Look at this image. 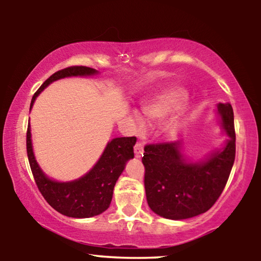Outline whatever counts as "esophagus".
<instances>
[{"mask_svg":"<svg viewBox=\"0 0 261 261\" xmlns=\"http://www.w3.org/2000/svg\"><path fill=\"white\" fill-rule=\"evenodd\" d=\"M144 153V143L143 141H137L135 145V155L136 158H140Z\"/></svg>","mask_w":261,"mask_h":261,"instance_id":"34e87169","label":"esophagus"}]
</instances>
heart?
<instances>
[{"instance_id":"1","label":"heart","mask_w":261,"mask_h":261,"mask_svg":"<svg viewBox=\"0 0 261 261\" xmlns=\"http://www.w3.org/2000/svg\"><path fill=\"white\" fill-rule=\"evenodd\" d=\"M188 93L180 87H171L160 92L144 105L143 112L148 121H159L178 110L187 102ZM138 129H143L144 121L139 115H135Z\"/></svg>"}]
</instances>
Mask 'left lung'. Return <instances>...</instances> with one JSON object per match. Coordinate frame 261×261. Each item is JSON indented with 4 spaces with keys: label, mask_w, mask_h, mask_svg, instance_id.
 Returning a JSON list of instances; mask_svg holds the SVG:
<instances>
[{
    "label": "left lung",
    "mask_w": 261,
    "mask_h": 261,
    "mask_svg": "<svg viewBox=\"0 0 261 261\" xmlns=\"http://www.w3.org/2000/svg\"><path fill=\"white\" fill-rule=\"evenodd\" d=\"M218 112L229 140L208 160L190 163L179 152V141L147 144L141 159L148 206L158 215L183 220L205 213L228 182L236 155V134L230 103H219Z\"/></svg>",
    "instance_id": "left-lung-1"
}]
</instances>
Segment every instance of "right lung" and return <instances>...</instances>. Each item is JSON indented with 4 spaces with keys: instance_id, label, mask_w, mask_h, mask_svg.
<instances>
[{
    "instance_id": "right-lung-1",
    "label": "right lung",
    "mask_w": 261,
    "mask_h": 261,
    "mask_svg": "<svg viewBox=\"0 0 261 261\" xmlns=\"http://www.w3.org/2000/svg\"><path fill=\"white\" fill-rule=\"evenodd\" d=\"M94 73H96L94 69L84 65H73L59 70L35 92L30 109L32 108L39 93L54 81L64 77L90 76ZM136 141V137L113 139L108 143L98 163L85 176L73 182L59 183L48 178L38 166L32 151L30 124L26 131L28 158L39 191L53 208L70 218H91L108 208L113 198L115 183L124 170L125 163L135 156L134 146Z\"/></svg>"
}]
</instances>
